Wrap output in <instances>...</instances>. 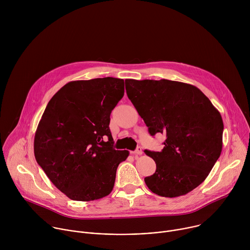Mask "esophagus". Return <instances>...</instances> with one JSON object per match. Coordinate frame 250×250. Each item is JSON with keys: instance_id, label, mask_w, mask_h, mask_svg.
<instances>
[{"instance_id": "1", "label": "esophagus", "mask_w": 250, "mask_h": 250, "mask_svg": "<svg viewBox=\"0 0 250 250\" xmlns=\"http://www.w3.org/2000/svg\"><path fill=\"white\" fill-rule=\"evenodd\" d=\"M131 154H132V155H134V156L141 155V154H142V150H141V148H140V147H137L134 151H132V152H131Z\"/></svg>"}]
</instances>
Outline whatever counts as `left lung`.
<instances>
[{
	"label": "left lung",
	"instance_id": "left-lung-1",
	"mask_svg": "<svg viewBox=\"0 0 250 250\" xmlns=\"http://www.w3.org/2000/svg\"><path fill=\"white\" fill-rule=\"evenodd\" d=\"M125 90L151 135L166 134L161 151L146 150L156 163L146 177L161 197L188 194L205 181L223 149L220 112L197 87L170 80L125 79Z\"/></svg>",
	"mask_w": 250,
	"mask_h": 250
}]
</instances>
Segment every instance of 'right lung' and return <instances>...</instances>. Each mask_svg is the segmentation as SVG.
<instances>
[{"mask_svg":"<svg viewBox=\"0 0 250 250\" xmlns=\"http://www.w3.org/2000/svg\"><path fill=\"white\" fill-rule=\"evenodd\" d=\"M125 94L123 79L71 81L48 102L34 135V156L49 180L69 199L108 196L129 152L116 150L110 116Z\"/></svg>","mask_w":250,"mask_h":250,"instance_id":"1","label":"right lung"}]
</instances>
